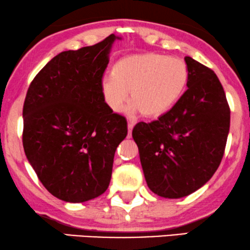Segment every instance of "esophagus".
Segmentation results:
<instances>
[{"instance_id":"34e87169","label":"esophagus","mask_w":250,"mask_h":250,"mask_svg":"<svg viewBox=\"0 0 250 250\" xmlns=\"http://www.w3.org/2000/svg\"><path fill=\"white\" fill-rule=\"evenodd\" d=\"M133 127H134V124H133L132 122H128L127 123V128H128L127 138H131V136H132V129H133Z\"/></svg>"}]
</instances>
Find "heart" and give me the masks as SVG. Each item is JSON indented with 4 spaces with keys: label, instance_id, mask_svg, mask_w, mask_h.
Here are the masks:
<instances>
[{
    "label": "heart",
    "instance_id": "1",
    "mask_svg": "<svg viewBox=\"0 0 250 250\" xmlns=\"http://www.w3.org/2000/svg\"><path fill=\"white\" fill-rule=\"evenodd\" d=\"M188 67L184 60L158 53L133 54L122 58L112 73L102 77L100 90L109 109L122 110L129 97L128 111L158 117L169 110L186 90Z\"/></svg>",
    "mask_w": 250,
    "mask_h": 250
}]
</instances>
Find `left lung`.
<instances>
[{"mask_svg":"<svg viewBox=\"0 0 250 250\" xmlns=\"http://www.w3.org/2000/svg\"><path fill=\"white\" fill-rule=\"evenodd\" d=\"M187 91L151 123L140 122L132 136L149 189L164 198L186 197L210 180L223 158L230 107L210 68L186 57Z\"/></svg>","mask_w":250,"mask_h":250,"instance_id":"1","label":"left lung"}]
</instances>
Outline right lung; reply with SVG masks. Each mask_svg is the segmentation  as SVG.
Listing matches in <instances>:
<instances>
[{
  "mask_svg": "<svg viewBox=\"0 0 250 250\" xmlns=\"http://www.w3.org/2000/svg\"><path fill=\"white\" fill-rule=\"evenodd\" d=\"M114 34L100 43L63 51L36 75L22 109V145L37 177L67 203L101 196L110 183L115 151L127 123L102 98L100 82Z\"/></svg>",
  "mask_w": 250,
  "mask_h": 250,
  "instance_id": "right-lung-1",
  "label": "right lung"
}]
</instances>
